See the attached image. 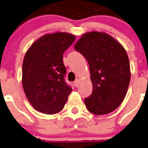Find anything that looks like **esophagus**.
<instances>
[{
    "label": "esophagus",
    "mask_w": 148,
    "mask_h": 148,
    "mask_svg": "<svg viewBox=\"0 0 148 148\" xmlns=\"http://www.w3.org/2000/svg\"><path fill=\"white\" fill-rule=\"evenodd\" d=\"M79 81H80V80H78V79H77V80L74 82V85L76 86V87H77V86H79Z\"/></svg>",
    "instance_id": "obj_1"
}]
</instances>
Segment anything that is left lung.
Masks as SVG:
<instances>
[{
  "mask_svg": "<svg viewBox=\"0 0 148 148\" xmlns=\"http://www.w3.org/2000/svg\"><path fill=\"white\" fill-rule=\"evenodd\" d=\"M88 62L93 92L84 99L86 109L105 115L117 109L125 99L130 83V64L121 44L105 32L83 35L74 45Z\"/></svg>",
  "mask_w": 148,
  "mask_h": 148,
  "instance_id": "8db88e82",
  "label": "left lung"
}]
</instances>
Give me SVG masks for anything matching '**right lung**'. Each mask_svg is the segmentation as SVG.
Listing matches in <instances>:
<instances>
[{
  "label": "right lung",
  "mask_w": 148,
  "mask_h": 148,
  "mask_svg": "<svg viewBox=\"0 0 148 148\" xmlns=\"http://www.w3.org/2000/svg\"><path fill=\"white\" fill-rule=\"evenodd\" d=\"M74 40V35L67 32L46 34L26 51L23 62V87L29 103L40 112H59L71 93V87L64 80L63 54Z\"/></svg>",
  "instance_id": "right-lung-1"
}]
</instances>
